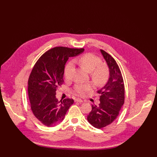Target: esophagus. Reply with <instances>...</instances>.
<instances>
[{
  "instance_id": "34e87169",
  "label": "esophagus",
  "mask_w": 157,
  "mask_h": 157,
  "mask_svg": "<svg viewBox=\"0 0 157 157\" xmlns=\"http://www.w3.org/2000/svg\"><path fill=\"white\" fill-rule=\"evenodd\" d=\"M75 102H83V101H82V99H79V98L76 99L75 100Z\"/></svg>"
}]
</instances>
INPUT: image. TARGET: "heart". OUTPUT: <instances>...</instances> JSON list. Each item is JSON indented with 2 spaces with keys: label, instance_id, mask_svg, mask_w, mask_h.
<instances>
[{
  "label": "heart",
  "instance_id": "b5f03b06",
  "mask_svg": "<svg viewBox=\"0 0 157 157\" xmlns=\"http://www.w3.org/2000/svg\"><path fill=\"white\" fill-rule=\"evenodd\" d=\"M76 63H79L83 68L90 73L92 80L98 85H101L107 82L109 77V70L107 66L101 64V59L91 53H87L79 58L75 59ZM74 66V61H71L66 64L64 70V76L67 79L71 78V71ZM93 89L91 83H77L73 89V92L79 96H84Z\"/></svg>",
  "mask_w": 157,
  "mask_h": 157
}]
</instances>
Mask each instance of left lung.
Returning a JSON list of instances; mask_svg holds the SVG:
<instances>
[{
	"instance_id": "1",
	"label": "left lung",
	"mask_w": 157,
	"mask_h": 157,
	"mask_svg": "<svg viewBox=\"0 0 157 157\" xmlns=\"http://www.w3.org/2000/svg\"><path fill=\"white\" fill-rule=\"evenodd\" d=\"M109 69V78L106 84L98 91L100 96L99 105H92L87 116L88 122L97 128L113 123L119 114L125 99L124 80L119 67L113 57L101 50Z\"/></svg>"
}]
</instances>
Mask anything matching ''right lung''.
Here are the masks:
<instances>
[{"label": "right lung", "mask_w": 157, "mask_h": 157, "mask_svg": "<svg viewBox=\"0 0 157 157\" xmlns=\"http://www.w3.org/2000/svg\"><path fill=\"white\" fill-rule=\"evenodd\" d=\"M84 50L55 47L43 54L35 64L28 81L29 98L33 115L45 126L54 127L62 122L74 103L73 99L69 98L58 101L56 91L63 84L66 61Z\"/></svg>", "instance_id": "right-lung-1"}]
</instances>
